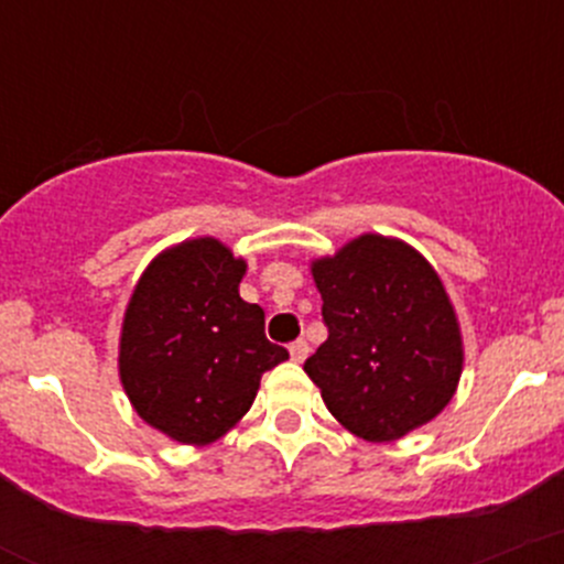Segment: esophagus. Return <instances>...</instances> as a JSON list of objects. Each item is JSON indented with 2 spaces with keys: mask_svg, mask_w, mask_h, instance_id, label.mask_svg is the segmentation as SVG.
<instances>
[{
  "mask_svg": "<svg viewBox=\"0 0 564 564\" xmlns=\"http://www.w3.org/2000/svg\"><path fill=\"white\" fill-rule=\"evenodd\" d=\"M306 356H310V341L299 339V341H293V345H290V358H293L295 364L306 361Z\"/></svg>",
  "mask_w": 564,
  "mask_h": 564,
  "instance_id": "obj_1",
  "label": "esophagus"
}]
</instances>
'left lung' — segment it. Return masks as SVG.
Masks as SVG:
<instances>
[{
    "label": "left lung",
    "instance_id": "obj_1",
    "mask_svg": "<svg viewBox=\"0 0 564 564\" xmlns=\"http://www.w3.org/2000/svg\"><path fill=\"white\" fill-rule=\"evenodd\" d=\"M312 280L328 339L304 371L347 432L393 443L448 408L464 369L462 328L415 247L364 234L312 260Z\"/></svg>",
    "mask_w": 564,
    "mask_h": 564
}]
</instances>
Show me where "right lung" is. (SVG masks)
<instances>
[{
    "instance_id": "1",
    "label": "right lung",
    "mask_w": 564,
    "mask_h": 564,
    "mask_svg": "<svg viewBox=\"0 0 564 564\" xmlns=\"http://www.w3.org/2000/svg\"><path fill=\"white\" fill-rule=\"evenodd\" d=\"M247 260L214 236L162 249L130 295L119 380L132 410L182 445L228 434L258 397L263 371L288 361L239 284Z\"/></svg>"
}]
</instances>
